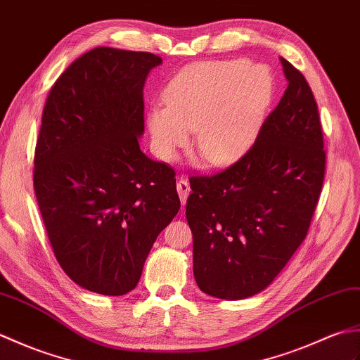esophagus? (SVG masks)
Returning a JSON list of instances; mask_svg holds the SVG:
<instances>
[{"instance_id": "1", "label": "esophagus", "mask_w": 360, "mask_h": 360, "mask_svg": "<svg viewBox=\"0 0 360 360\" xmlns=\"http://www.w3.org/2000/svg\"><path fill=\"white\" fill-rule=\"evenodd\" d=\"M177 191H179V195H180L181 203L185 205V203H186V198H188V195H189V193H191V186H189L188 180L180 179V180L177 181Z\"/></svg>"}]
</instances>
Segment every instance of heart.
Returning a JSON list of instances; mask_svg holds the SVG:
<instances>
[{"label": "heart", "instance_id": "obj_1", "mask_svg": "<svg viewBox=\"0 0 360 360\" xmlns=\"http://www.w3.org/2000/svg\"><path fill=\"white\" fill-rule=\"evenodd\" d=\"M273 97L266 68L248 60L195 63L183 69L165 89L166 106L149 109L146 124L154 154L172 162L194 146L207 163L234 162L251 145Z\"/></svg>", "mask_w": 360, "mask_h": 360}]
</instances>
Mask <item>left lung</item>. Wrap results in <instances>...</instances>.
Wrapping results in <instances>:
<instances>
[{"label": "left lung", "mask_w": 360, "mask_h": 360, "mask_svg": "<svg viewBox=\"0 0 360 360\" xmlns=\"http://www.w3.org/2000/svg\"><path fill=\"white\" fill-rule=\"evenodd\" d=\"M288 87L254 145L217 174L191 177L186 220L203 292L240 300L263 291L305 240L326 154L313 91L281 58Z\"/></svg>", "instance_id": "obj_1"}]
</instances>
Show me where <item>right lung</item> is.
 <instances>
[{"instance_id":"obj_1","label":"right lung","mask_w":360,"mask_h":360,"mask_svg":"<svg viewBox=\"0 0 360 360\" xmlns=\"http://www.w3.org/2000/svg\"><path fill=\"white\" fill-rule=\"evenodd\" d=\"M162 58L95 47L47 95L34 189L55 257L84 290L137 286L157 236L180 210L175 171L141 153L143 86Z\"/></svg>"}]
</instances>
